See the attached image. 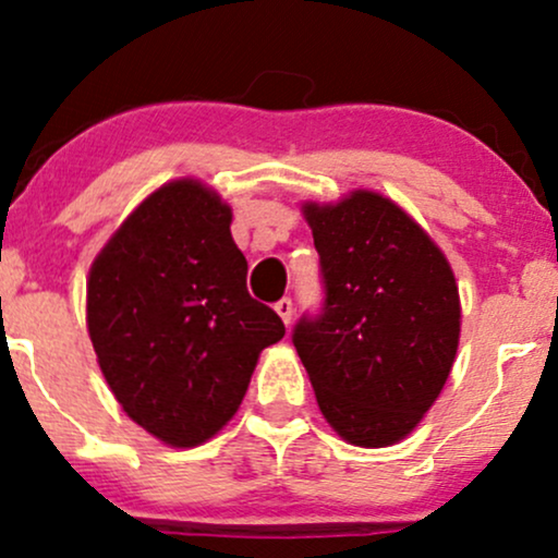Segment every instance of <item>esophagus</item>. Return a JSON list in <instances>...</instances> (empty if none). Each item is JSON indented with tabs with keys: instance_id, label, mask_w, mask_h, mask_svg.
Wrapping results in <instances>:
<instances>
[{
	"instance_id": "1",
	"label": "esophagus",
	"mask_w": 558,
	"mask_h": 558,
	"mask_svg": "<svg viewBox=\"0 0 558 558\" xmlns=\"http://www.w3.org/2000/svg\"><path fill=\"white\" fill-rule=\"evenodd\" d=\"M275 312H278L280 319H283L286 325H291V319H293V301L291 299H280L278 304H275Z\"/></svg>"
}]
</instances>
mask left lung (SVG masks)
<instances>
[{
	"instance_id": "1",
	"label": "left lung",
	"mask_w": 558,
	"mask_h": 558,
	"mask_svg": "<svg viewBox=\"0 0 558 558\" xmlns=\"http://www.w3.org/2000/svg\"><path fill=\"white\" fill-rule=\"evenodd\" d=\"M325 301L293 328L319 412L349 444H399L444 390L457 360L459 288L430 235L399 204L351 191L304 204Z\"/></svg>"
}]
</instances>
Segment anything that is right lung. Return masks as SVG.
I'll return each mask as SVG.
<instances>
[{"instance_id": "1", "label": "right lung", "mask_w": 558, "mask_h": 558, "mask_svg": "<svg viewBox=\"0 0 558 558\" xmlns=\"http://www.w3.org/2000/svg\"><path fill=\"white\" fill-rule=\"evenodd\" d=\"M233 213L191 178L138 204L94 259L86 323L123 412L162 444L209 440L239 412L259 351L286 336L246 291Z\"/></svg>"}]
</instances>
